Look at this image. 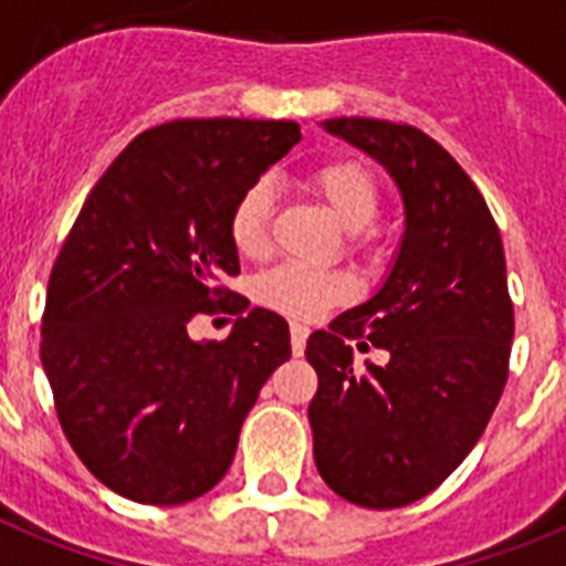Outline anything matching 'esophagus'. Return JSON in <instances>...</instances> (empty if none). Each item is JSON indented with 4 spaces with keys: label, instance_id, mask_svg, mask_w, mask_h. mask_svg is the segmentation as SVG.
<instances>
[{
    "label": "esophagus",
    "instance_id": "1",
    "mask_svg": "<svg viewBox=\"0 0 566 566\" xmlns=\"http://www.w3.org/2000/svg\"><path fill=\"white\" fill-rule=\"evenodd\" d=\"M289 333H292V353L294 356H303V349H306V338H310V326L297 324V321H294V324L289 326Z\"/></svg>",
    "mask_w": 566,
    "mask_h": 566
}]
</instances>
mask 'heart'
Returning <instances> with one entry per match:
<instances>
[{"label":"heart","mask_w":566,"mask_h":566,"mask_svg":"<svg viewBox=\"0 0 566 566\" xmlns=\"http://www.w3.org/2000/svg\"><path fill=\"white\" fill-rule=\"evenodd\" d=\"M310 185L347 231H364L376 219L378 181L367 170V165L356 158H338V161L315 167L310 172ZM272 202L274 193L269 181H254L237 199L228 231H231L233 249L240 254H263L269 242ZM349 294H353L349 277L338 272H317L301 263H283L256 280V297L294 317H317L333 303L347 301Z\"/></svg>","instance_id":"1"}]
</instances>
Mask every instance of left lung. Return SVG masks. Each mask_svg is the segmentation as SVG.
Returning a JSON list of instances; mask_svg holds the SVG:
<instances>
[{
	"label": "left lung",
	"mask_w": 566,
	"mask_h": 566,
	"mask_svg": "<svg viewBox=\"0 0 566 566\" xmlns=\"http://www.w3.org/2000/svg\"><path fill=\"white\" fill-rule=\"evenodd\" d=\"M321 126L385 167L405 231L381 286L306 340L312 451L344 501L408 506L469 457L501 401L515 335L501 231L474 181L417 126ZM361 337L388 349L387 365L352 361L348 340Z\"/></svg>",
	"instance_id": "left-lung-1"
}]
</instances>
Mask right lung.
<instances>
[{
  "instance_id": "add662e5",
  "label": "right lung",
  "mask_w": 566,
  "mask_h": 566,
  "mask_svg": "<svg viewBox=\"0 0 566 566\" xmlns=\"http://www.w3.org/2000/svg\"><path fill=\"white\" fill-rule=\"evenodd\" d=\"M301 142L294 120H170L109 165L51 269L42 370L65 440L106 489L147 506L210 492L231 469L265 378L289 361L277 312L193 340L196 312L233 301L231 210ZM245 312L249 303H233Z\"/></svg>"
}]
</instances>
